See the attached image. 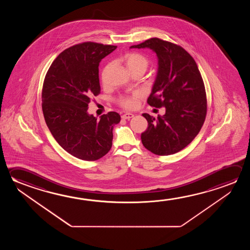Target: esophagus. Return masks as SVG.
I'll list each match as a JSON object with an SVG mask.
<instances>
[{"mask_svg":"<svg viewBox=\"0 0 250 250\" xmlns=\"http://www.w3.org/2000/svg\"><path fill=\"white\" fill-rule=\"evenodd\" d=\"M121 117H122V119H131V118H133L134 115L132 114V113H125V114L122 115Z\"/></svg>","mask_w":250,"mask_h":250,"instance_id":"1","label":"esophagus"}]
</instances>
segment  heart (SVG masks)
<instances>
[{
	"mask_svg": "<svg viewBox=\"0 0 250 250\" xmlns=\"http://www.w3.org/2000/svg\"><path fill=\"white\" fill-rule=\"evenodd\" d=\"M125 62L127 66L128 70L131 71V74L137 71L145 72L149 66V59L143 54L139 52H129L125 56ZM111 63L109 62L103 68L101 71V81L104 84H106L108 82V75L111 70ZM144 95L141 91L136 90L131 92V94L122 95L119 96L117 99V103L119 105L123 107L126 110L135 109L139 105L140 99H142Z\"/></svg>",
	"mask_w": 250,
	"mask_h": 250,
	"instance_id": "heart-1",
	"label": "heart"
}]
</instances>
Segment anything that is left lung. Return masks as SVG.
Returning a JSON list of instances; mask_svg holds the SVG:
<instances>
[{"label":"left lung","instance_id":"obj_1","mask_svg":"<svg viewBox=\"0 0 250 250\" xmlns=\"http://www.w3.org/2000/svg\"><path fill=\"white\" fill-rule=\"evenodd\" d=\"M131 48H149L157 54L159 69L147 103L166 108L157 118L144 113L148 127L141 134L142 144L156 155L176 153L198 135L207 115L204 82L196 62L181 46L157 37Z\"/></svg>","mask_w":250,"mask_h":250}]
</instances>
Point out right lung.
Instances as JSON below:
<instances>
[{"label":"right lung","mask_w":250,"mask_h":250,"mask_svg":"<svg viewBox=\"0 0 250 250\" xmlns=\"http://www.w3.org/2000/svg\"><path fill=\"white\" fill-rule=\"evenodd\" d=\"M117 46L84 42L63 50L46 74L42 108L46 125L62 147L87 161L111 150L112 130L120 116L110 111L100 119L89 115L88 104L100 94L99 62Z\"/></svg>","instance_id":"right-lung-1"}]
</instances>
